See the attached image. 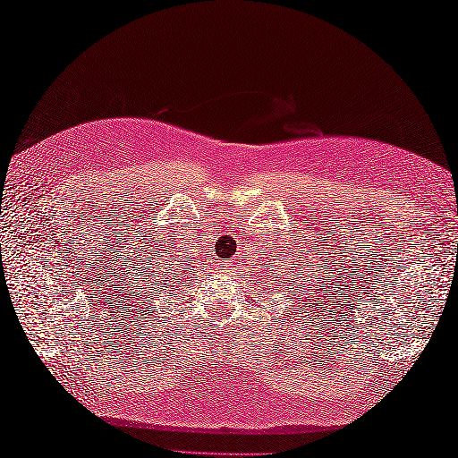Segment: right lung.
<instances>
[{
  "label": "right lung",
  "mask_w": 458,
  "mask_h": 458,
  "mask_svg": "<svg viewBox=\"0 0 458 458\" xmlns=\"http://www.w3.org/2000/svg\"><path fill=\"white\" fill-rule=\"evenodd\" d=\"M167 268H172V267H167ZM185 273H188V270H182V268H180V275H182V276H183ZM190 273H191V270H190ZM157 275H164V270H162V273H160V270H154V276H157ZM152 281H154V278H152ZM175 281L180 283V278H175ZM170 283H172V281H170ZM152 284H156L157 291H160V284H165V283H160V278H156V283H152ZM150 288L154 291V286H150Z\"/></svg>",
  "instance_id": "obj_1"
}]
</instances>
